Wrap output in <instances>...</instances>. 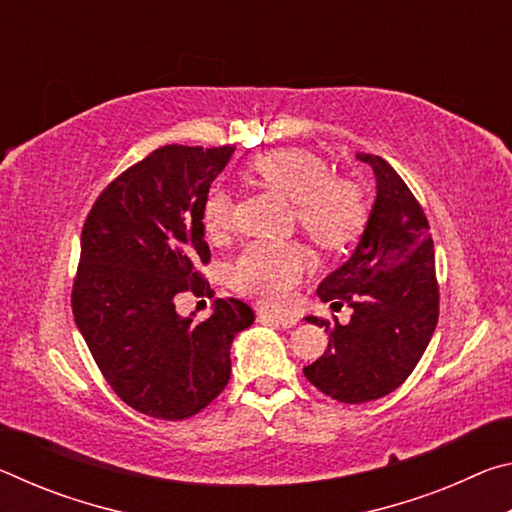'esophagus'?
Returning a JSON list of instances; mask_svg holds the SVG:
<instances>
[{
    "label": "esophagus",
    "instance_id": "obj_1",
    "mask_svg": "<svg viewBox=\"0 0 512 512\" xmlns=\"http://www.w3.org/2000/svg\"><path fill=\"white\" fill-rule=\"evenodd\" d=\"M259 318H262L264 323H271V325L282 327V329H289L293 325H298L296 316H277V314H268V311H259Z\"/></svg>",
    "mask_w": 512,
    "mask_h": 512
}]
</instances>
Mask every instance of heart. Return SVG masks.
I'll use <instances>...</instances> for the list:
<instances>
[{
    "mask_svg": "<svg viewBox=\"0 0 512 512\" xmlns=\"http://www.w3.org/2000/svg\"><path fill=\"white\" fill-rule=\"evenodd\" d=\"M250 176L289 198L291 223L323 253H343L368 225L370 207L363 189L350 178L332 176L329 164L305 149L259 153L248 164ZM201 223L212 241H223L235 228V203L228 189L214 185L201 203ZM309 266L298 241H250L230 268L232 289L262 307L282 309Z\"/></svg>",
    "mask_w": 512,
    "mask_h": 512,
    "instance_id": "heart-1",
    "label": "heart"
}]
</instances>
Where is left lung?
<instances>
[{"label": "left lung", "instance_id": "obj_1", "mask_svg": "<svg viewBox=\"0 0 512 512\" xmlns=\"http://www.w3.org/2000/svg\"><path fill=\"white\" fill-rule=\"evenodd\" d=\"M377 178V198L357 250L318 287L334 309L352 307L348 325L339 318L309 316L325 325L323 357L302 368L320 393L343 404L379 400L404 384L427 350L438 323L440 291L429 221L422 205L391 164L359 153Z\"/></svg>", "mask_w": 512, "mask_h": 512}]
</instances>
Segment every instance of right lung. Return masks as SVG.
Here are the masks:
<instances>
[{
	"instance_id": "add662e5",
	"label": "right lung",
	"mask_w": 512,
	"mask_h": 512,
	"mask_svg": "<svg viewBox=\"0 0 512 512\" xmlns=\"http://www.w3.org/2000/svg\"><path fill=\"white\" fill-rule=\"evenodd\" d=\"M235 146L167 144L121 171L81 230L72 311L112 391L135 411L185 420L230 379V345L255 311L219 298L210 318L176 314L192 291L210 296L201 203Z\"/></svg>"
}]
</instances>
